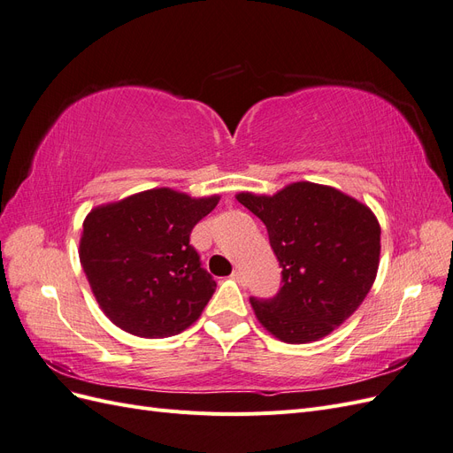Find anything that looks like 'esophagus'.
Wrapping results in <instances>:
<instances>
[{"instance_id": "obj_1", "label": "esophagus", "mask_w": 453, "mask_h": 453, "mask_svg": "<svg viewBox=\"0 0 453 453\" xmlns=\"http://www.w3.org/2000/svg\"><path fill=\"white\" fill-rule=\"evenodd\" d=\"M230 278H232V280H234V281H240V283H242V281H243V272L236 268L234 272H232V273H230Z\"/></svg>"}]
</instances>
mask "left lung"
Wrapping results in <instances>:
<instances>
[{
    "instance_id": "left-lung-1",
    "label": "left lung",
    "mask_w": 453,
    "mask_h": 453,
    "mask_svg": "<svg viewBox=\"0 0 453 453\" xmlns=\"http://www.w3.org/2000/svg\"><path fill=\"white\" fill-rule=\"evenodd\" d=\"M238 202L268 230L281 266L276 296L251 306L268 333L308 344L361 306L380 265V225L365 203L338 188L298 181L273 196L240 193Z\"/></svg>"
}]
</instances>
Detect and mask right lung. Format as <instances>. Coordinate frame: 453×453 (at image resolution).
Segmentation results:
<instances>
[{
	"label": "right lung",
	"mask_w": 453,
	"mask_h": 453,
	"mask_svg": "<svg viewBox=\"0 0 453 453\" xmlns=\"http://www.w3.org/2000/svg\"><path fill=\"white\" fill-rule=\"evenodd\" d=\"M219 196L150 188L94 208L79 258L104 313L122 331L166 338L193 325L215 293L190 232Z\"/></svg>",
	"instance_id": "1"
}]
</instances>
